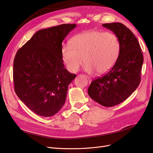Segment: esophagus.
I'll list each match as a JSON object with an SVG mask.
<instances>
[{"instance_id":"1","label":"esophagus","mask_w":153,"mask_h":153,"mask_svg":"<svg viewBox=\"0 0 153 153\" xmlns=\"http://www.w3.org/2000/svg\"><path fill=\"white\" fill-rule=\"evenodd\" d=\"M87 78H88V76H87ZM89 82H91V79H89Z\"/></svg>"}]
</instances>
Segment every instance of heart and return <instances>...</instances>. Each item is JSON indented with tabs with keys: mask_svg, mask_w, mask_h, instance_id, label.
Wrapping results in <instances>:
<instances>
[{
	"mask_svg": "<svg viewBox=\"0 0 153 153\" xmlns=\"http://www.w3.org/2000/svg\"><path fill=\"white\" fill-rule=\"evenodd\" d=\"M70 46L61 49L62 60L68 70L76 73L83 62L85 71L102 75L108 72L116 62L120 51V42L113 32L92 30L74 36Z\"/></svg>",
	"mask_w": 153,
	"mask_h": 153,
	"instance_id": "obj_1",
	"label": "heart"
}]
</instances>
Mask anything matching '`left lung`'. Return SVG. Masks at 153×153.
<instances>
[{
    "label": "left lung",
    "instance_id": "left-lung-1",
    "mask_svg": "<svg viewBox=\"0 0 153 153\" xmlns=\"http://www.w3.org/2000/svg\"><path fill=\"white\" fill-rule=\"evenodd\" d=\"M102 25L117 36L119 54L112 68L91 82L88 94L97 103L109 107L122 103L136 90L140 82L143 57L139 43L128 27L121 23Z\"/></svg>",
    "mask_w": 153,
    "mask_h": 153
}]
</instances>
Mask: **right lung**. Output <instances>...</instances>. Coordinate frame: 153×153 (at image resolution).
<instances>
[{"mask_svg": "<svg viewBox=\"0 0 153 153\" xmlns=\"http://www.w3.org/2000/svg\"><path fill=\"white\" fill-rule=\"evenodd\" d=\"M76 24L36 32L18 50L13 63L15 91L27 107L41 116L57 114L65 103L68 85L76 76L64 68L62 43Z\"/></svg>", "mask_w": 153, "mask_h": 153, "instance_id": "obj_1", "label": "right lung"}]
</instances>
